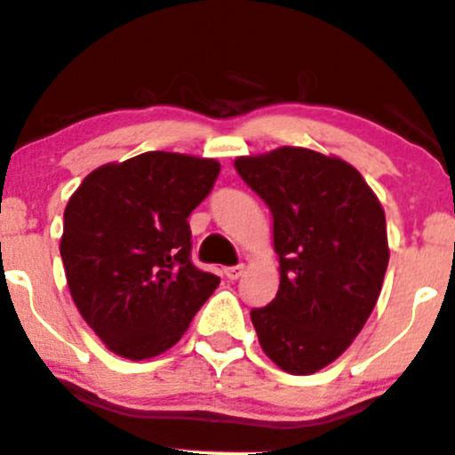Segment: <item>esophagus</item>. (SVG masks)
<instances>
[{"label":"esophagus","mask_w":455,"mask_h":455,"mask_svg":"<svg viewBox=\"0 0 455 455\" xmlns=\"http://www.w3.org/2000/svg\"><path fill=\"white\" fill-rule=\"evenodd\" d=\"M243 274V263H237V266H228L224 267V276L228 278V281H237L239 276Z\"/></svg>","instance_id":"obj_1"}]
</instances>
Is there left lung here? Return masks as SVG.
<instances>
[{
	"mask_svg": "<svg viewBox=\"0 0 455 455\" xmlns=\"http://www.w3.org/2000/svg\"><path fill=\"white\" fill-rule=\"evenodd\" d=\"M235 171L272 212L281 263L276 298L251 311L259 343L287 373H315L346 352L380 296L384 209L356 168L308 148L237 157Z\"/></svg>",
	"mask_w": 455,
	"mask_h": 455,
	"instance_id": "obj_1",
	"label": "left lung"
}]
</instances>
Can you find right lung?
<instances>
[{
	"label": "right lung",
	"instance_id": "right-lung-1",
	"mask_svg": "<svg viewBox=\"0 0 455 455\" xmlns=\"http://www.w3.org/2000/svg\"><path fill=\"white\" fill-rule=\"evenodd\" d=\"M216 159L148 151L88 174L64 209L60 242L75 307L114 354L172 347L220 278L192 263L189 213L212 192Z\"/></svg>",
	"mask_w": 455,
	"mask_h": 455
}]
</instances>
